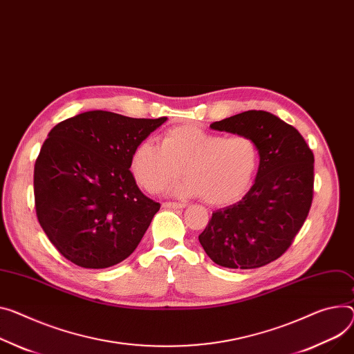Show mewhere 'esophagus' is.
<instances>
[{"mask_svg": "<svg viewBox=\"0 0 354 354\" xmlns=\"http://www.w3.org/2000/svg\"><path fill=\"white\" fill-rule=\"evenodd\" d=\"M162 208L181 209V208H185V204H180V203H162Z\"/></svg>", "mask_w": 354, "mask_h": 354, "instance_id": "esophagus-1", "label": "esophagus"}]
</instances>
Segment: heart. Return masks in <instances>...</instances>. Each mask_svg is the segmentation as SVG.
I'll list each match as a JSON object with an SVG mask.
<instances>
[{
  "instance_id": "heart-1",
  "label": "heart",
  "mask_w": 354,
  "mask_h": 354,
  "mask_svg": "<svg viewBox=\"0 0 354 354\" xmlns=\"http://www.w3.org/2000/svg\"><path fill=\"white\" fill-rule=\"evenodd\" d=\"M261 162L257 142L245 134L209 133L180 126L161 136L160 146L143 142L131 154V173L145 189L157 192L183 173L184 180L170 185L177 197H203L214 207L241 200L251 188Z\"/></svg>"
}]
</instances>
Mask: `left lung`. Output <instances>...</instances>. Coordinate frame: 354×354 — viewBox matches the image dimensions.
<instances>
[{"instance_id": "obj_1", "label": "left lung", "mask_w": 354, "mask_h": 354, "mask_svg": "<svg viewBox=\"0 0 354 354\" xmlns=\"http://www.w3.org/2000/svg\"><path fill=\"white\" fill-rule=\"evenodd\" d=\"M252 138L261 162L250 192L216 209L198 236L220 266L254 269L278 259L302 228L313 198V153L293 126L263 111H248L209 124Z\"/></svg>"}]
</instances>
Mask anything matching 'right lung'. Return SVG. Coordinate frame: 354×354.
I'll return each instance as SVG.
<instances>
[{"instance_id": "obj_1", "label": "right lung", "mask_w": 354, "mask_h": 354, "mask_svg": "<svg viewBox=\"0 0 354 354\" xmlns=\"http://www.w3.org/2000/svg\"><path fill=\"white\" fill-rule=\"evenodd\" d=\"M166 120L89 111L48 133L34 170L35 209L68 261L103 269L138 248L160 204L136 184L131 154Z\"/></svg>"}]
</instances>
